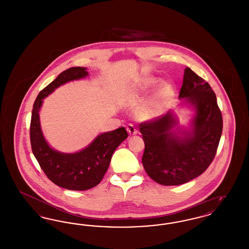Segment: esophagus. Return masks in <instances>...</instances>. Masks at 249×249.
<instances>
[{
	"label": "esophagus",
	"instance_id": "34e87169",
	"mask_svg": "<svg viewBox=\"0 0 249 249\" xmlns=\"http://www.w3.org/2000/svg\"><path fill=\"white\" fill-rule=\"evenodd\" d=\"M126 130L129 132L130 135H135L137 134V130L134 128V126L132 124H129L127 127H126Z\"/></svg>",
	"mask_w": 249,
	"mask_h": 249
}]
</instances>
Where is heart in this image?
Returning a JSON list of instances; mask_svg holds the SVG:
<instances>
[{"instance_id":"b5f03b06","label":"heart","mask_w":249,"mask_h":249,"mask_svg":"<svg viewBox=\"0 0 249 249\" xmlns=\"http://www.w3.org/2000/svg\"><path fill=\"white\" fill-rule=\"evenodd\" d=\"M158 82L155 77H145L136 84L135 87L126 95V102L129 104H136L141 96L146 90L154 87ZM173 94V87L169 83L162 84L157 93L150 99L143 102L135 109V116L141 120H150L159 117L164 111L165 102Z\"/></svg>"}]
</instances>
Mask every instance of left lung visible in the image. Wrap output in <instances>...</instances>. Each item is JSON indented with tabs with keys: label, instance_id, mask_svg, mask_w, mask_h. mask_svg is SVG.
<instances>
[{
	"label": "left lung",
	"instance_id": "left-lung-1",
	"mask_svg": "<svg viewBox=\"0 0 249 249\" xmlns=\"http://www.w3.org/2000/svg\"><path fill=\"white\" fill-rule=\"evenodd\" d=\"M181 107L192 112L188 127H178L174 110L140 124L146 174L163 186L182 185L201 175L213 161L223 120L216 97L201 77L187 67L179 93Z\"/></svg>",
	"mask_w": 249,
	"mask_h": 249
}]
</instances>
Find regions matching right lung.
Returning a JSON list of instances; mask_svg holds the SVG:
<instances>
[{"label":"right lung","mask_w":249,"mask_h":249,"mask_svg":"<svg viewBox=\"0 0 249 249\" xmlns=\"http://www.w3.org/2000/svg\"><path fill=\"white\" fill-rule=\"evenodd\" d=\"M89 75L85 67H71L62 71L37 96L32 112L30 128L33 153L42 170L54 184L70 190H87L97 186L107 173L112 155L128 133L124 127L101 133L83 149L60 152L49 145L40 123L39 112L44 99L64 84Z\"/></svg>","instance_id":"add662e5"}]
</instances>
